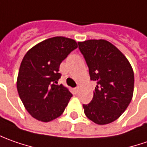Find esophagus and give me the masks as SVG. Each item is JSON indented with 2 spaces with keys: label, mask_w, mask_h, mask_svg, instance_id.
<instances>
[{
  "label": "esophagus",
  "mask_w": 147,
  "mask_h": 147,
  "mask_svg": "<svg viewBox=\"0 0 147 147\" xmlns=\"http://www.w3.org/2000/svg\"><path fill=\"white\" fill-rule=\"evenodd\" d=\"M79 90H80V89H79V87H76V88H75V89H74V93H75V94H78Z\"/></svg>",
  "instance_id": "34e87169"
}]
</instances>
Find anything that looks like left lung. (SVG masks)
<instances>
[{
	"label": "left lung",
	"instance_id": "8db88e82",
	"mask_svg": "<svg viewBox=\"0 0 147 147\" xmlns=\"http://www.w3.org/2000/svg\"><path fill=\"white\" fill-rule=\"evenodd\" d=\"M79 49L89 67L90 80L97 85L85 115L98 124L117 119L130 103L134 86L133 68L123 53L105 40L79 42Z\"/></svg>",
	"mask_w": 147,
	"mask_h": 147
}]
</instances>
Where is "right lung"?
Instances as JSON below:
<instances>
[{
    "mask_svg": "<svg viewBox=\"0 0 147 147\" xmlns=\"http://www.w3.org/2000/svg\"><path fill=\"white\" fill-rule=\"evenodd\" d=\"M77 48L72 39L56 36L28 50L21 63L17 89L25 108L32 117L49 122L63 114L72 94L63 84L59 66Z\"/></svg>",
    "mask_w": 147,
    "mask_h": 147,
    "instance_id": "right-lung-1",
    "label": "right lung"
}]
</instances>
